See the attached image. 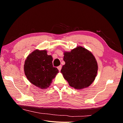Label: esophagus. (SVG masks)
<instances>
[{
    "mask_svg": "<svg viewBox=\"0 0 123 123\" xmlns=\"http://www.w3.org/2000/svg\"><path fill=\"white\" fill-rule=\"evenodd\" d=\"M57 68H58V70H59V71H60L61 69H62V66H61V65L59 66L58 67H57Z\"/></svg>",
    "mask_w": 123,
    "mask_h": 123,
    "instance_id": "esophagus-1",
    "label": "esophagus"
}]
</instances>
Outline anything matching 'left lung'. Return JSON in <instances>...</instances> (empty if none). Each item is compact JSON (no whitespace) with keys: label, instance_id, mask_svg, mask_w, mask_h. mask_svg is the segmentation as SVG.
Listing matches in <instances>:
<instances>
[{"label":"left lung","instance_id":"left-lung-1","mask_svg":"<svg viewBox=\"0 0 123 123\" xmlns=\"http://www.w3.org/2000/svg\"><path fill=\"white\" fill-rule=\"evenodd\" d=\"M61 73L71 87L81 89L89 87L97 74V62L93 54L87 49L78 47L64 53Z\"/></svg>","mask_w":123,"mask_h":123}]
</instances>
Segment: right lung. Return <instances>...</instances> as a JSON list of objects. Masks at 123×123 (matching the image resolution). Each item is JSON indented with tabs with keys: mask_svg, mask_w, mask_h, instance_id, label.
<instances>
[{
	"mask_svg": "<svg viewBox=\"0 0 123 123\" xmlns=\"http://www.w3.org/2000/svg\"><path fill=\"white\" fill-rule=\"evenodd\" d=\"M53 58L47 54L46 50H36L30 54L25 61L24 71L30 82L41 89L49 87L58 72L52 64Z\"/></svg>",
	"mask_w": 123,
	"mask_h": 123,
	"instance_id": "add662e5",
	"label": "right lung"
}]
</instances>
